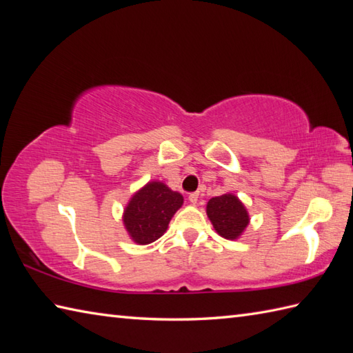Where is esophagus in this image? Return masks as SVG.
Wrapping results in <instances>:
<instances>
[{
  "label": "esophagus",
  "instance_id": "1",
  "mask_svg": "<svg viewBox=\"0 0 353 353\" xmlns=\"http://www.w3.org/2000/svg\"><path fill=\"white\" fill-rule=\"evenodd\" d=\"M188 200H190V203H191V205H197V201H199V192H192V194H190Z\"/></svg>",
  "mask_w": 353,
  "mask_h": 353
}]
</instances>
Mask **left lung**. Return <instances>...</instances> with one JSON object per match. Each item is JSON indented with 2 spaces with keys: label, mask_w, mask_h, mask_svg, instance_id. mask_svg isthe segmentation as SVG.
<instances>
[{
  "label": "left lung",
  "mask_w": 353,
  "mask_h": 353,
  "mask_svg": "<svg viewBox=\"0 0 353 353\" xmlns=\"http://www.w3.org/2000/svg\"><path fill=\"white\" fill-rule=\"evenodd\" d=\"M206 214L216 234L230 241L241 236L250 223V215L244 203L230 192L209 200Z\"/></svg>",
  "instance_id": "8db88e82"
}]
</instances>
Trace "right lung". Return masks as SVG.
Wrapping results in <instances>:
<instances>
[{"label":"right lung","mask_w":353,"mask_h":353,"mask_svg":"<svg viewBox=\"0 0 353 353\" xmlns=\"http://www.w3.org/2000/svg\"><path fill=\"white\" fill-rule=\"evenodd\" d=\"M183 205L181 192L161 181H152L133 194L124 208L123 223L133 243L145 245L159 239Z\"/></svg>","instance_id":"add662e5"}]
</instances>
